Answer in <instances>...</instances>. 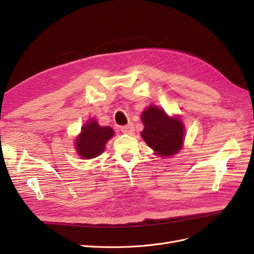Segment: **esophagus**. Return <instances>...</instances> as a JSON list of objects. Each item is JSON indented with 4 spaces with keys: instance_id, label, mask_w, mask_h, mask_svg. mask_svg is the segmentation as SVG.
Returning a JSON list of instances; mask_svg holds the SVG:
<instances>
[{
    "instance_id": "34e87169",
    "label": "esophagus",
    "mask_w": 254,
    "mask_h": 254,
    "mask_svg": "<svg viewBox=\"0 0 254 254\" xmlns=\"http://www.w3.org/2000/svg\"><path fill=\"white\" fill-rule=\"evenodd\" d=\"M120 129H121L122 133L130 135V134H133V132H134V125L133 124H128L127 126L121 127Z\"/></svg>"
}]
</instances>
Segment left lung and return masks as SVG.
<instances>
[{"instance_id":"8db88e82","label":"left lung","mask_w":254,"mask_h":254,"mask_svg":"<svg viewBox=\"0 0 254 254\" xmlns=\"http://www.w3.org/2000/svg\"><path fill=\"white\" fill-rule=\"evenodd\" d=\"M141 136L146 144L162 157L177 154L183 143L184 127L180 119L168 117L165 112L151 106L143 112Z\"/></svg>"}]
</instances>
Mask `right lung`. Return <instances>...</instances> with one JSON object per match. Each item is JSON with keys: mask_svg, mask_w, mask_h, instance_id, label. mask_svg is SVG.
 <instances>
[{"mask_svg": "<svg viewBox=\"0 0 254 254\" xmlns=\"http://www.w3.org/2000/svg\"><path fill=\"white\" fill-rule=\"evenodd\" d=\"M114 135L110 127H100L95 120L87 122L82 127L81 134L76 140V149L83 159H91L99 156L108 140Z\"/></svg>", "mask_w": 254, "mask_h": 254, "instance_id": "1", "label": "right lung"}]
</instances>
